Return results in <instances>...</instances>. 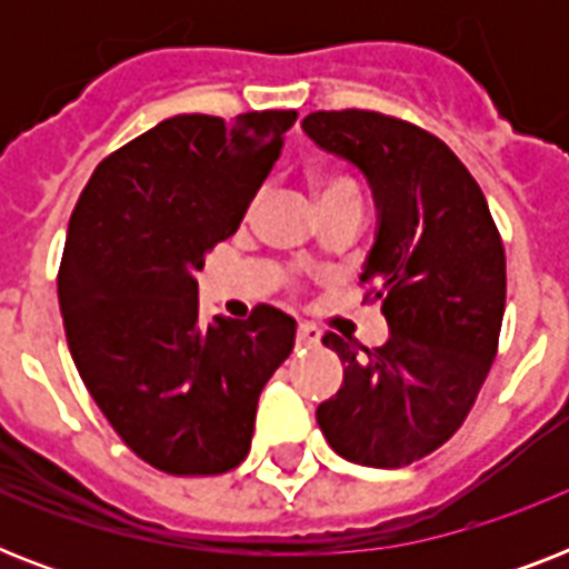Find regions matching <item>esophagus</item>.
I'll return each instance as SVG.
<instances>
[{
    "label": "esophagus",
    "instance_id": "1",
    "mask_svg": "<svg viewBox=\"0 0 569 569\" xmlns=\"http://www.w3.org/2000/svg\"><path fill=\"white\" fill-rule=\"evenodd\" d=\"M321 339V330L316 325H298V346L316 348Z\"/></svg>",
    "mask_w": 569,
    "mask_h": 569
}]
</instances>
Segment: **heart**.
<instances>
[{"mask_svg":"<svg viewBox=\"0 0 569 569\" xmlns=\"http://www.w3.org/2000/svg\"><path fill=\"white\" fill-rule=\"evenodd\" d=\"M321 203H363V191L346 173H325L319 180Z\"/></svg>","mask_w":569,"mask_h":569,"instance_id":"1","label":"heart"}]
</instances>
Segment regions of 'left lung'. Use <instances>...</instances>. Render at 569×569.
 I'll use <instances>...</instances> for the list:
<instances>
[{"label": "left lung", "instance_id": "left-lung-1", "mask_svg": "<svg viewBox=\"0 0 569 569\" xmlns=\"http://www.w3.org/2000/svg\"><path fill=\"white\" fill-rule=\"evenodd\" d=\"M303 132L357 164L380 223L360 283L389 339L357 351L325 333L346 363L316 410L330 449L351 463L398 469L458 431L493 366L505 316V244L487 197L449 144L380 111H312Z\"/></svg>", "mask_w": 569, "mask_h": 569}]
</instances>
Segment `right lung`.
I'll return each instance as SVG.
<instances>
[{"instance_id":"1","label":"right lung","mask_w":569,"mask_h":569,"mask_svg":"<svg viewBox=\"0 0 569 569\" xmlns=\"http://www.w3.org/2000/svg\"><path fill=\"white\" fill-rule=\"evenodd\" d=\"M298 111L177 114L106 156L70 227L58 303L73 363L120 440L168 476L248 458L259 392L295 319L257 303L200 325L197 271L239 230Z\"/></svg>"}]
</instances>
